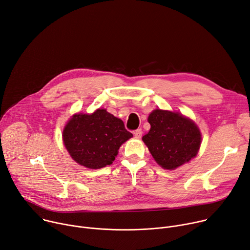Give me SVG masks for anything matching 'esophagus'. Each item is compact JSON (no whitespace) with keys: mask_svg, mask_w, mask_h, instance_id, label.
Instances as JSON below:
<instances>
[{"mask_svg":"<svg viewBox=\"0 0 250 250\" xmlns=\"http://www.w3.org/2000/svg\"><path fill=\"white\" fill-rule=\"evenodd\" d=\"M133 134H134V136H135L136 138H141V137H142V129H137V130H135Z\"/></svg>","mask_w":250,"mask_h":250,"instance_id":"34e87169","label":"esophagus"}]
</instances>
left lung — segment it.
Listing matches in <instances>:
<instances>
[{
	"instance_id": "1",
	"label": "left lung",
	"mask_w": 250,
	"mask_h": 250,
	"mask_svg": "<svg viewBox=\"0 0 250 250\" xmlns=\"http://www.w3.org/2000/svg\"><path fill=\"white\" fill-rule=\"evenodd\" d=\"M148 122L151 129L142 140L162 168L175 170L197 156L202 135L192 120L178 112L156 109Z\"/></svg>"
}]
</instances>
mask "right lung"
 <instances>
[{
	"mask_svg": "<svg viewBox=\"0 0 250 250\" xmlns=\"http://www.w3.org/2000/svg\"><path fill=\"white\" fill-rule=\"evenodd\" d=\"M132 137L121 119L100 108L91 114H74L62 132L71 158L88 169L112 164L120 146Z\"/></svg>",
	"mask_w": 250,
	"mask_h": 250,
	"instance_id": "1",
	"label": "right lung"
}]
</instances>
